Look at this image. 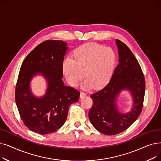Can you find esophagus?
Wrapping results in <instances>:
<instances>
[{
    "label": "esophagus",
    "instance_id": "1",
    "mask_svg": "<svg viewBox=\"0 0 161 161\" xmlns=\"http://www.w3.org/2000/svg\"><path fill=\"white\" fill-rule=\"evenodd\" d=\"M87 95V94L86 93V92H80V98H83L84 97H86Z\"/></svg>",
    "mask_w": 161,
    "mask_h": 161
}]
</instances>
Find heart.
I'll list each match as a JSON object with an SVG mask.
<instances>
[{
  "label": "heart",
  "mask_w": 161,
  "mask_h": 161,
  "mask_svg": "<svg viewBox=\"0 0 161 161\" xmlns=\"http://www.w3.org/2000/svg\"><path fill=\"white\" fill-rule=\"evenodd\" d=\"M115 64L116 55L112 49L97 44H87L74 50L73 59H64L63 72L72 87H77L84 77L86 87L99 89L111 80Z\"/></svg>",
  "instance_id": "1"
}]
</instances>
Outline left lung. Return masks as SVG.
Instances as JSON below:
<instances>
[{
  "label": "left lung",
  "mask_w": 161,
  "mask_h": 161,
  "mask_svg": "<svg viewBox=\"0 0 161 161\" xmlns=\"http://www.w3.org/2000/svg\"><path fill=\"white\" fill-rule=\"evenodd\" d=\"M119 50L118 64L107 85L90 97L93 103L89 118L94 127L106 135H115L127 129L139 117L145 95L144 75L137 59L129 47L116 40ZM123 89H127L133 98V107L127 114H122L116 105L117 96Z\"/></svg>",
  "instance_id": "8db88e82"
}]
</instances>
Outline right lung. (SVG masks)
<instances>
[{
	"instance_id": "1",
	"label": "right lung",
	"mask_w": 161,
	"mask_h": 161,
	"mask_svg": "<svg viewBox=\"0 0 161 161\" xmlns=\"http://www.w3.org/2000/svg\"><path fill=\"white\" fill-rule=\"evenodd\" d=\"M68 47L63 40H46L23 61L17 81L15 100L24 125L36 133L55 132L64 123L70 105L78 102L80 92L64 85L63 63ZM42 73L48 86L45 95L34 96L29 89L33 76Z\"/></svg>"
}]
</instances>
